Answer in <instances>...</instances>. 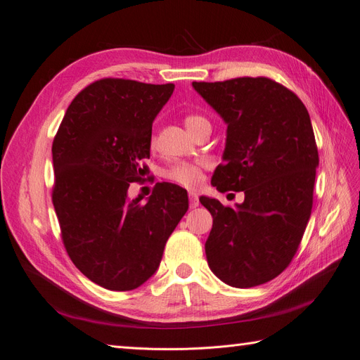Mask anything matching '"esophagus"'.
Returning <instances> with one entry per match:
<instances>
[{
  "mask_svg": "<svg viewBox=\"0 0 360 360\" xmlns=\"http://www.w3.org/2000/svg\"><path fill=\"white\" fill-rule=\"evenodd\" d=\"M189 205H191V209H197V207L200 205L197 193H193V192L189 193Z\"/></svg>",
  "mask_w": 360,
  "mask_h": 360,
  "instance_id": "esophagus-1",
  "label": "esophagus"
}]
</instances>
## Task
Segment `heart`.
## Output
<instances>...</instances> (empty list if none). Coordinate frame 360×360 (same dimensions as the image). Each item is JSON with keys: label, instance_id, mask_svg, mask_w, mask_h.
I'll use <instances>...</instances> for the list:
<instances>
[{"label": "heart", "instance_id": "b5f03b06", "mask_svg": "<svg viewBox=\"0 0 360 360\" xmlns=\"http://www.w3.org/2000/svg\"><path fill=\"white\" fill-rule=\"evenodd\" d=\"M184 124L192 134L197 132L198 129L204 126H210V122L200 114H188L184 115ZM151 147L156 146V136H151ZM205 168L204 162H177L167 169L165 179L179 184V186L193 189L202 181V171Z\"/></svg>", "mask_w": 360, "mask_h": 360}]
</instances>
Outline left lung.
<instances>
[{
  "instance_id": "left-lung-1",
  "label": "left lung",
  "mask_w": 360,
  "mask_h": 360,
  "mask_svg": "<svg viewBox=\"0 0 360 360\" xmlns=\"http://www.w3.org/2000/svg\"><path fill=\"white\" fill-rule=\"evenodd\" d=\"M192 85L228 124L212 184L245 192L237 209L200 198L213 216L207 263L231 287L266 284L290 266L312 210L319 150L308 110L266 76Z\"/></svg>"
}]
</instances>
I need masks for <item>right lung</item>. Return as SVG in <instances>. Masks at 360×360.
Masks as SVG:
<instances>
[{"label": "right lung", "instance_id": "obj_1", "mask_svg": "<svg viewBox=\"0 0 360 360\" xmlns=\"http://www.w3.org/2000/svg\"><path fill=\"white\" fill-rule=\"evenodd\" d=\"M174 84L103 78L69 105L52 143V202L73 264L94 284L135 290L155 274L188 212V192L156 183L147 202L127 200L150 159L153 120Z\"/></svg>", "mask_w": 360, "mask_h": 360}]
</instances>
